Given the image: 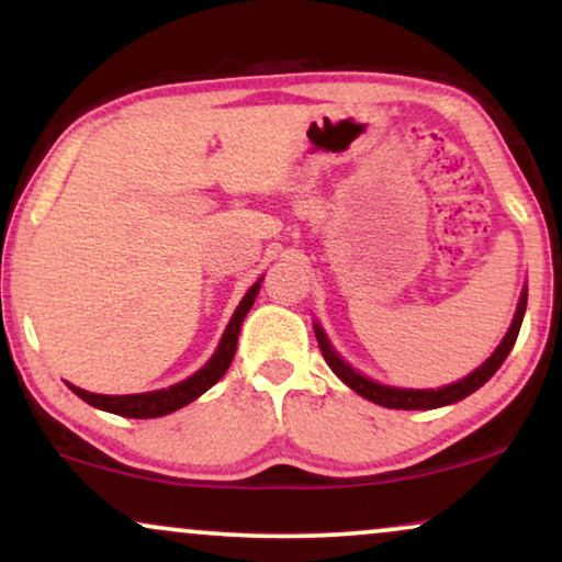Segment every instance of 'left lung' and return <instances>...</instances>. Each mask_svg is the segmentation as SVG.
I'll return each mask as SVG.
<instances>
[{
	"mask_svg": "<svg viewBox=\"0 0 562 562\" xmlns=\"http://www.w3.org/2000/svg\"><path fill=\"white\" fill-rule=\"evenodd\" d=\"M525 310H527V289L521 291V299H519V306H517V314H514V322L509 327V333L502 340V345L494 350V356H491L486 363L481 368H475V371L468 375V379L458 381V383H450V386L445 389H432V391H409V389H389V386H381V383H373L363 379V375L352 371V368L345 363V360L337 358V352L329 348L325 333H322V327H314V335H317V342H319V350H322V358L327 360V366L333 368L337 379L342 383H348V386L360 394L368 402L379 404V406H386V409H437V406H445V404H456L460 398H465L468 394H473L475 389H481L483 383H486L491 375H494L502 363L509 356L514 342H517V335H519V327H521V317H525Z\"/></svg>",
	"mask_w": 562,
	"mask_h": 562,
	"instance_id": "8db88e82",
	"label": "left lung"
}]
</instances>
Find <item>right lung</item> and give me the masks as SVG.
<instances>
[{"mask_svg":"<svg viewBox=\"0 0 562 562\" xmlns=\"http://www.w3.org/2000/svg\"><path fill=\"white\" fill-rule=\"evenodd\" d=\"M258 289H260V281L252 283L248 289V294L243 296L240 306H237L233 319H229V325L225 329V335H222V342L217 352H214L210 363H206L202 371H196L191 379L176 383L171 389H160V391H148V394H127V396H104V394H89V391H83L79 386H71V391L83 402L97 406V409H104V412H112V414H120V417H133V419H153V417H164V414H171L176 409H181V406H187L189 402H194L196 396H202L206 389H212L214 383H217L225 371L233 363L235 358V350H237V335H240V327H243V319L245 314L250 312L252 302H256L258 296Z\"/></svg>","mask_w":562,"mask_h":562,"instance_id":"1","label":"right lung"}]
</instances>
